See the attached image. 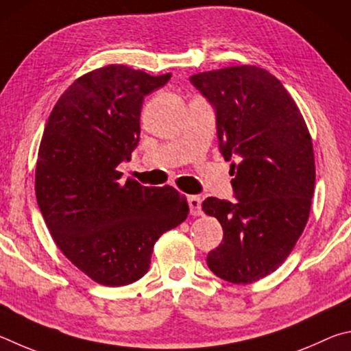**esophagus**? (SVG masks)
<instances>
[{
	"mask_svg": "<svg viewBox=\"0 0 351 351\" xmlns=\"http://www.w3.org/2000/svg\"><path fill=\"white\" fill-rule=\"evenodd\" d=\"M186 202L189 205V213L193 216H202V199L197 197V195H188Z\"/></svg>",
	"mask_w": 351,
	"mask_h": 351,
	"instance_id": "34e87169",
	"label": "esophagus"
}]
</instances>
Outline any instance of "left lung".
Returning a JSON list of instances; mask_svg holds the SVG:
<instances>
[{
  "mask_svg": "<svg viewBox=\"0 0 351 351\" xmlns=\"http://www.w3.org/2000/svg\"><path fill=\"white\" fill-rule=\"evenodd\" d=\"M189 80L216 110L239 200L202 204L223 228L206 263L226 282L253 284L285 262L304 232L316 180L311 135L284 84L262 67L231 66Z\"/></svg>",
  "mask_w": 351,
  "mask_h": 351,
  "instance_id": "1",
  "label": "left lung"
}]
</instances>
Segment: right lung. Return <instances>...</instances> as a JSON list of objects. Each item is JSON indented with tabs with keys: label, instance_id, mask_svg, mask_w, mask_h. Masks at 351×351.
Returning <instances> with one entry per match:
<instances>
[{
	"label": "right lung",
	"instance_id": "add662e5",
	"mask_svg": "<svg viewBox=\"0 0 351 351\" xmlns=\"http://www.w3.org/2000/svg\"><path fill=\"white\" fill-rule=\"evenodd\" d=\"M171 73L109 64L77 78L58 98L38 149L35 194L61 253L106 287L138 280L154 245L188 217L172 186L121 183L117 171L138 145L143 100Z\"/></svg>",
	"mask_w": 351,
	"mask_h": 351
}]
</instances>
